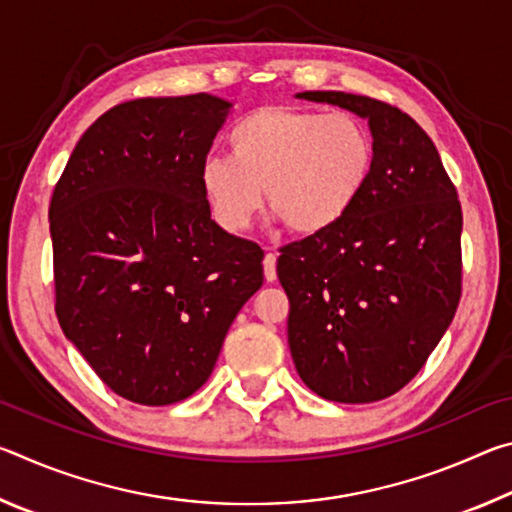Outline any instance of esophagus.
<instances>
[{
    "instance_id": "1",
    "label": "esophagus",
    "mask_w": 512,
    "mask_h": 512,
    "mask_svg": "<svg viewBox=\"0 0 512 512\" xmlns=\"http://www.w3.org/2000/svg\"><path fill=\"white\" fill-rule=\"evenodd\" d=\"M277 255L273 253H266V257H264V277H266V282H275L277 280Z\"/></svg>"
}]
</instances>
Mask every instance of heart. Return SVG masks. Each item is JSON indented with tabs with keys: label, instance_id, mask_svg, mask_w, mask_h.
Wrapping results in <instances>:
<instances>
[{
	"label": "heart",
	"instance_id": "heart-1",
	"mask_svg": "<svg viewBox=\"0 0 512 512\" xmlns=\"http://www.w3.org/2000/svg\"><path fill=\"white\" fill-rule=\"evenodd\" d=\"M230 158H207L201 183L225 230L250 228L264 201L296 235H323L357 203L375 146L352 115L264 106L228 133Z\"/></svg>",
	"mask_w": 512,
	"mask_h": 512
}]
</instances>
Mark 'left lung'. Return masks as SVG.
<instances>
[{
	"instance_id": "left-lung-1",
	"label": "left lung",
	"mask_w": 512,
	"mask_h": 512,
	"mask_svg": "<svg viewBox=\"0 0 512 512\" xmlns=\"http://www.w3.org/2000/svg\"><path fill=\"white\" fill-rule=\"evenodd\" d=\"M296 97L366 119L375 160L352 210L277 259L291 357L325 400L377 402L418 375L456 314L461 203L436 146L406 112L348 92Z\"/></svg>"
}]
</instances>
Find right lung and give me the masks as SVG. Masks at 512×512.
Listing matches in <instances>:
<instances>
[{"mask_svg":"<svg viewBox=\"0 0 512 512\" xmlns=\"http://www.w3.org/2000/svg\"><path fill=\"white\" fill-rule=\"evenodd\" d=\"M230 108L205 92L119 103L83 133L51 196L58 323L135 404L196 393L264 282L262 248L212 221L201 183Z\"/></svg>","mask_w":512,"mask_h":512,"instance_id":"1","label":"right lung"}]
</instances>
